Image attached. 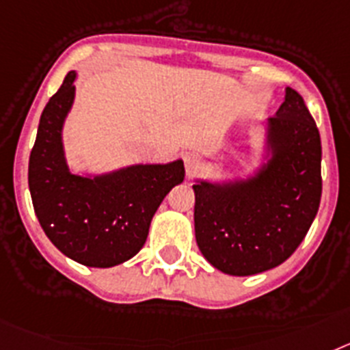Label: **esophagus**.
Masks as SVG:
<instances>
[{"label":"esophagus","instance_id":"esophagus-1","mask_svg":"<svg viewBox=\"0 0 350 350\" xmlns=\"http://www.w3.org/2000/svg\"><path fill=\"white\" fill-rule=\"evenodd\" d=\"M200 165V160L197 154L193 153H188L187 157H185V169H187L188 174H192V172H196L197 169H199Z\"/></svg>","mask_w":350,"mask_h":350}]
</instances>
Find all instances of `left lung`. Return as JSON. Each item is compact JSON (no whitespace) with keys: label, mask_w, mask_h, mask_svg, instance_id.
Segmentation results:
<instances>
[{"label":"left lung","mask_w":350,"mask_h":350,"mask_svg":"<svg viewBox=\"0 0 350 350\" xmlns=\"http://www.w3.org/2000/svg\"><path fill=\"white\" fill-rule=\"evenodd\" d=\"M321 135L301 95L264 123L259 163L245 176L197 178L196 239L218 271L250 276L280 266L305 239L321 204Z\"/></svg>","instance_id":"1"}]
</instances>
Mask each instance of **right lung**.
I'll use <instances>...</instances> for the list:
<instances>
[{"label":"right lung","mask_w":350,"mask_h":350,"mask_svg":"<svg viewBox=\"0 0 350 350\" xmlns=\"http://www.w3.org/2000/svg\"><path fill=\"white\" fill-rule=\"evenodd\" d=\"M77 72H68L40 116L29 154L28 183L36 218L57 250L90 267L132 259L146 243L158 206L183 183V160L133 163L91 174L70 169L63 129L75 100Z\"/></svg>","instance_id":"1"}]
</instances>
